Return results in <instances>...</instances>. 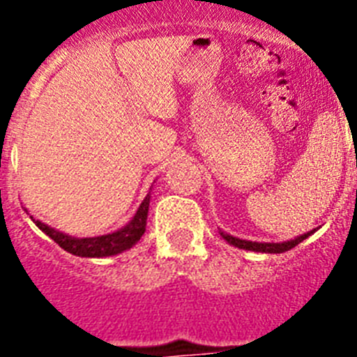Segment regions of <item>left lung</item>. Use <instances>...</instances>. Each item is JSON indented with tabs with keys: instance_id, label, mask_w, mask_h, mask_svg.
Wrapping results in <instances>:
<instances>
[{
	"instance_id": "left-lung-1",
	"label": "left lung",
	"mask_w": 357,
	"mask_h": 357,
	"mask_svg": "<svg viewBox=\"0 0 357 357\" xmlns=\"http://www.w3.org/2000/svg\"><path fill=\"white\" fill-rule=\"evenodd\" d=\"M313 231L310 234H304L300 235V237L293 238V241H285V243H252V241H244V238H237L234 235H228L220 231L222 238H226L229 244H234L237 248H243V250H252V252H263V254H282V252H287V250L294 248L296 244H300L304 238H307Z\"/></svg>"
}]
</instances>
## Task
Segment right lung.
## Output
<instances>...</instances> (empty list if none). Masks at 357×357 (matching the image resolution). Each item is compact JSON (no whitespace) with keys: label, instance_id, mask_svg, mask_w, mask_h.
Listing matches in <instances>:
<instances>
[{"label":"right lung","instance_id":"right-lung-1","mask_svg":"<svg viewBox=\"0 0 357 357\" xmlns=\"http://www.w3.org/2000/svg\"><path fill=\"white\" fill-rule=\"evenodd\" d=\"M148 207H150V195L142 200L135 217L122 229L114 231V234L100 235V237H72V235L61 234V231L53 229L52 226H47L40 220H35L33 217L31 218L47 237H52L61 248L70 252V254L79 255V257H107V255L122 254L123 250H129L133 244L139 243V238L146 231Z\"/></svg>","mask_w":357,"mask_h":357}]
</instances>
